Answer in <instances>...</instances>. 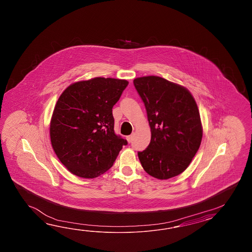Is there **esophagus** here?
Listing matches in <instances>:
<instances>
[{"mask_svg": "<svg viewBox=\"0 0 252 252\" xmlns=\"http://www.w3.org/2000/svg\"><path fill=\"white\" fill-rule=\"evenodd\" d=\"M132 138H133V136H132V135H129V136H127V137H126V139L128 140V143H130V142L132 141Z\"/></svg>", "mask_w": 252, "mask_h": 252, "instance_id": "34e87169", "label": "esophagus"}]
</instances>
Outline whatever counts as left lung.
I'll return each instance as SVG.
<instances>
[{"label":"left lung","instance_id":"left-lung-1","mask_svg":"<svg viewBox=\"0 0 252 252\" xmlns=\"http://www.w3.org/2000/svg\"><path fill=\"white\" fill-rule=\"evenodd\" d=\"M151 129L150 143L139 151L145 171L168 179L185 171L198 150L203 129L198 108L188 89L159 76L136 78Z\"/></svg>","mask_w":252,"mask_h":252}]
</instances>
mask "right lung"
I'll return each mask as SVG.
<instances>
[{
	"mask_svg": "<svg viewBox=\"0 0 252 252\" xmlns=\"http://www.w3.org/2000/svg\"><path fill=\"white\" fill-rule=\"evenodd\" d=\"M128 82L95 77L68 86L57 102L50 123L56 155L71 173L99 177L113 166L126 139L114 132L113 105Z\"/></svg>",
	"mask_w": 252,
	"mask_h": 252,
	"instance_id": "add662e5",
	"label": "right lung"
}]
</instances>
